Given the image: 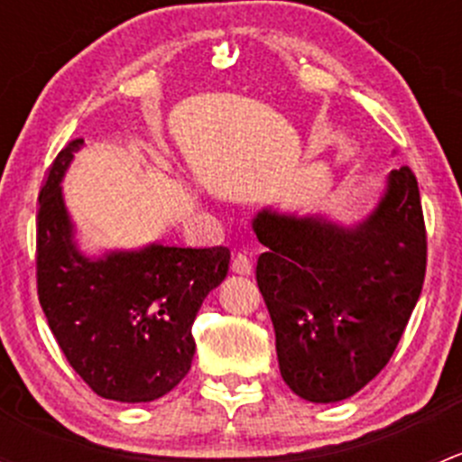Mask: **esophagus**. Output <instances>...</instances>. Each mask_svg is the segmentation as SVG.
Here are the masks:
<instances>
[{
	"mask_svg": "<svg viewBox=\"0 0 462 462\" xmlns=\"http://www.w3.org/2000/svg\"><path fill=\"white\" fill-rule=\"evenodd\" d=\"M232 273L236 274H250L253 273V261L245 253H235L232 254V263H230Z\"/></svg>",
	"mask_w": 462,
	"mask_h": 462,
	"instance_id": "esophagus-1",
	"label": "esophagus"
}]
</instances>
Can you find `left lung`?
Here are the masks:
<instances>
[{"instance_id":"left-lung-1","label":"left lung","mask_w":462,"mask_h":462,"mask_svg":"<svg viewBox=\"0 0 462 462\" xmlns=\"http://www.w3.org/2000/svg\"><path fill=\"white\" fill-rule=\"evenodd\" d=\"M268 253L257 286L277 337L279 371L300 398L337 402L393 356L427 270V230L411 167L353 230L318 217L263 212L253 221Z\"/></svg>"}]
</instances>
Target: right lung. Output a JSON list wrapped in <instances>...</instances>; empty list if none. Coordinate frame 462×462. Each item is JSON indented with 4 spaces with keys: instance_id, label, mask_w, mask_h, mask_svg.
I'll return each instance as SVG.
<instances>
[{
    "instance_id": "right-lung-1",
    "label": "right lung",
    "mask_w": 462,
    "mask_h": 462,
    "mask_svg": "<svg viewBox=\"0 0 462 462\" xmlns=\"http://www.w3.org/2000/svg\"><path fill=\"white\" fill-rule=\"evenodd\" d=\"M76 138L55 156L37 209V297L49 328L78 375L97 395L152 402L192 366V324L227 274L230 250L149 245L87 259L73 244L62 180Z\"/></svg>"
}]
</instances>
